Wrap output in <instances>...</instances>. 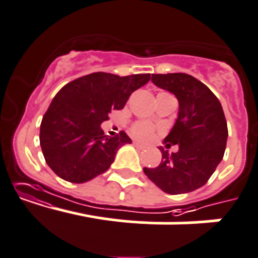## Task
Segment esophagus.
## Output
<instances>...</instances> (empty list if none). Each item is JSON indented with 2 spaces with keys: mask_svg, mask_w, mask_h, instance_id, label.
<instances>
[{
  "mask_svg": "<svg viewBox=\"0 0 258 258\" xmlns=\"http://www.w3.org/2000/svg\"><path fill=\"white\" fill-rule=\"evenodd\" d=\"M134 147H137L138 149H146V146H143V144L138 143V142H134Z\"/></svg>",
  "mask_w": 258,
  "mask_h": 258,
  "instance_id": "obj_1",
  "label": "esophagus"
}]
</instances>
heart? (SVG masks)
<instances>
[{"label": "heart", "instance_id": "obj_1", "mask_svg": "<svg viewBox=\"0 0 258 258\" xmlns=\"http://www.w3.org/2000/svg\"><path fill=\"white\" fill-rule=\"evenodd\" d=\"M154 131H156L154 125L148 121L136 122V124H133V126H132L131 129L134 138H137L138 141H142V142L151 141L154 136Z\"/></svg>", "mask_w": 258, "mask_h": 258}]
</instances>
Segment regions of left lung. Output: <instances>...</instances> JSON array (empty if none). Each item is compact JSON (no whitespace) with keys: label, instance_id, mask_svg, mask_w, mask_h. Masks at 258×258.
Segmentation results:
<instances>
[{"label":"left lung","instance_id":"1","mask_svg":"<svg viewBox=\"0 0 258 258\" xmlns=\"http://www.w3.org/2000/svg\"><path fill=\"white\" fill-rule=\"evenodd\" d=\"M152 82L178 100V116L166 147L178 144L170 154L163 148L158 167L143 171L162 191L178 195L204 186L224 156L228 127L218 97L203 82L186 73L152 75Z\"/></svg>","mask_w":258,"mask_h":258}]
</instances>
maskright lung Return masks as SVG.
<instances>
[{"label":"right lung","instance_id":"right-lung-1","mask_svg":"<svg viewBox=\"0 0 258 258\" xmlns=\"http://www.w3.org/2000/svg\"><path fill=\"white\" fill-rule=\"evenodd\" d=\"M149 80V73L120 77L96 72L63 86L44 114L39 137L53 172L66 181L82 183L109 170L117 149L132 139L125 132L105 136L100 125Z\"/></svg>","mask_w":258,"mask_h":258}]
</instances>
